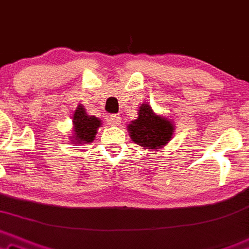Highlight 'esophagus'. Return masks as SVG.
Listing matches in <instances>:
<instances>
[{"label": "esophagus", "mask_w": 249, "mask_h": 249, "mask_svg": "<svg viewBox=\"0 0 249 249\" xmlns=\"http://www.w3.org/2000/svg\"><path fill=\"white\" fill-rule=\"evenodd\" d=\"M121 116L120 115H111V116L107 119V124H110L111 125H119L121 124Z\"/></svg>", "instance_id": "34e87169"}]
</instances>
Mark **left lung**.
<instances>
[{"label":"left lung","instance_id":"obj_1","mask_svg":"<svg viewBox=\"0 0 249 249\" xmlns=\"http://www.w3.org/2000/svg\"><path fill=\"white\" fill-rule=\"evenodd\" d=\"M130 138L148 150H160L173 137L174 125L168 119L158 116L148 104H142L139 116L128 125Z\"/></svg>","mask_w":249,"mask_h":249}]
</instances>
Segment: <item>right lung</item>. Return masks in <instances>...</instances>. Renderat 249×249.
<instances>
[{"mask_svg":"<svg viewBox=\"0 0 249 249\" xmlns=\"http://www.w3.org/2000/svg\"><path fill=\"white\" fill-rule=\"evenodd\" d=\"M74 124V138L79 142H91L94 140L98 127L101 125L99 119L89 116L86 114L85 109L79 106L73 116Z\"/></svg>","mask_w":249,"mask_h":249,"instance_id":"obj_1","label":"right lung"}]
</instances>
